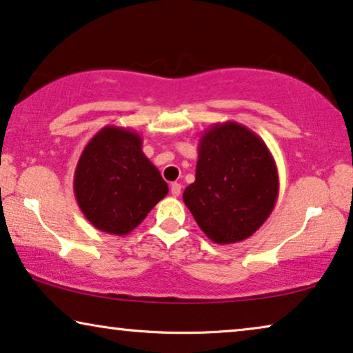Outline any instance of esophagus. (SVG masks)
I'll use <instances>...</instances> for the list:
<instances>
[{
	"instance_id": "34e87169",
	"label": "esophagus",
	"mask_w": 353,
	"mask_h": 353,
	"mask_svg": "<svg viewBox=\"0 0 353 353\" xmlns=\"http://www.w3.org/2000/svg\"><path fill=\"white\" fill-rule=\"evenodd\" d=\"M170 192H172V196H175V197L180 196L181 194V185H180V183H172Z\"/></svg>"
}]
</instances>
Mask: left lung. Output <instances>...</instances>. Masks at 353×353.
Returning <instances> with one entry per match:
<instances>
[{
  "instance_id": "8db88e82",
  "label": "left lung",
  "mask_w": 353,
  "mask_h": 353,
  "mask_svg": "<svg viewBox=\"0 0 353 353\" xmlns=\"http://www.w3.org/2000/svg\"><path fill=\"white\" fill-rule=\"evenodd\" d=\"M196 180L183 201L215 244H234L262 226L279 192L276 162L259 134L238 122L214 123L202 133Z\"/></svg>"
}]
</instances>
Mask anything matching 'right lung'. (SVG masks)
Here are the masks:
<instances>
[{
    "label": "right lung",
    "mask_w": 353,
    "mask_h": 353,
    "mask_svg": "<svg viewBox=\"0 0 353 353\" xmlns=\"http://www.w3.org/2000/svg\"><path fill=\"white\" fill-rule=\"evenodd\" d=\"M74 192L80 210L96 230L125 236L167 196L168 186L144 156L141 137L130 128L108 125L81 152Z\"/></svg>",
    "instance_id": "obj_1"
}]
</instances>
